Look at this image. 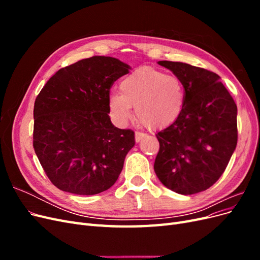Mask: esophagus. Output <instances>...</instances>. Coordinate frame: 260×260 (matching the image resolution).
Here are the masks:
<instances>
[{
  "label": "esophagus",
  "instance_id": "esophagus-1",
  "mask_svg": "<svg viewBox=\"0 0 260 260\" xmlns=\"http://www.w3.org/2000/svg\"><path fill=\"white\" fill-rule=\"evenodd\" d=\"M146 137L145 133L142 132H136V142H140V141H142L144 138Z\"/></svg>",
  "mask_w": 260,
  "mask_h": 260
}]
</instances>
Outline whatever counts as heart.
I'll return each instance as SVG.
<instances>
[{
  "label": "heart",
  "instance_id": "heart-1",
  "mask_svg": "<svg viewBox=\"0 0 260 260\" xmlns=\"http://www.w3.org/2000/svg\"><path fill=\"white\" fill-rule=\"evenodd\" d=\"M119 92L108 98L112 117L127 122L136 107L138 119L151 129H162L177 120L184 105V89L177 77L153 67H141L125 76Z\"/></svg>",
  "mask_w": 260,
  "mask_h": 260
}]
</instances>
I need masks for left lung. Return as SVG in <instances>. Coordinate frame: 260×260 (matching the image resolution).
Segmentation results:
<instances>
[{
    "mask_svg": "<svg viewBox=\"0 0 260 260\" xmlns=\"http://www.w3.org/2000/svg\"><path fill=\"white\" fill-rule=\"evenodd\" d=\"M158 64L174 73L185 95L177 120L156 135L155 174L176 193L205 191L221 177L237 147V104L217 74L180 61Z\"/></svg>",
    "mask_w": 260,
    "mask_h": 260,
    "instance_id": "obj_1",
    "label": "left lung"
}]
</instances>
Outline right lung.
I'll return each instance as SVG.
<instances>
[{
	"instance_id": "add662e5",
	"label": "right lung",
	"mask_w": 260,
	"mask_h": 260,
	"mask_svg": "<svg viewBox=\"0 0 260 260\" xmlns=\"http://www.w3.org/2000/svg\"><path fill=\"white\" fill-rule=\"evenodd\" d=\"M130 66L93 56L59 69L35 102L34 147L51 182L59 190L94 195L119 177L135 132L116 128L109 118L113 83Z\"/></svg>"
}]
</instances>
